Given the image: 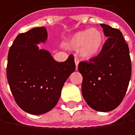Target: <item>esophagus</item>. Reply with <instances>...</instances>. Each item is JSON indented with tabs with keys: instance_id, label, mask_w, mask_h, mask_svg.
I'll return each instance as SVG.
<instances>
[{
	"instance_id": "esophagus-1",
	"label": "esophagus",
	"mask_w": 135,
	"mask_h": 135,
	"mask_svg": "<svg viewBox=\"0 0 135 135\" xmlns=\"http://www.w3.org/2000/svg\"><path fill=\"white\" fill-rule=\"evenodd\" d=\"M75 65H76V68H77L78 65H79V59L78 57H75Z\"/></svg>"
}]
</instances>
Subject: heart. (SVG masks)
Listing matches in <instances>:
<instances>
[{"label":"heart","instance_id":"obj_1","mask_svg":"<svg viewBox=\"0 0 135 135\" xmlns=\"http://www.w3.org/2000/svg\"><path fill=\"white\" fill-rule=\"evenodd\" d=\"M104 36L96 28L80 31L73 34L67 41V46L71 49H79V54L83 57H92L101 49Z\"/></svg>","mask_w":135,"mask_h":135}]
</instances>
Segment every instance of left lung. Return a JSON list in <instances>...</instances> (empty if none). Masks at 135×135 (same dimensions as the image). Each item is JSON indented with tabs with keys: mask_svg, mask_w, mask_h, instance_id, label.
I'll return each mask as SVG.
<instances>
[{
	"mask_svg": "<svg viewBox=\"0 0 135 135\" xmlns=\"http://www.w3.org/2000/svg\"><path fill=\"white\" fill-rule=\"evenodd\" d=\"M108 38L101 52L89 61H81L82 94L93 109L108 112L117 108L126 94L131 76V60L127 43L121 31L101 24Z\"/></svg>",
	"mask_w": 135,
	"mask_h": 135,
	"instance_id": "left-lung-1",
	"label": "left lung"
}]
</instances>
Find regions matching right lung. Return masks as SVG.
<instances>
[{
  "mask_svg": "<svg viewBox=\"0 0 135 135\" xmlns=\"http://www.w3.org/2000/svg\"><path fill=\"white\" fill-rule=\"evenodd\" d=\"M47 38L45 27H36L20 34L9 49L7 79L16 104L23 111L41 115L58 102L62 87L75 71L74 56L56 62L37 44Z\"/></svg>",
  "mask_w": 135,
  "mask_h": 135,
  "instance_id": "obj_1",
  "label": "right lung"
}]
</instances>
